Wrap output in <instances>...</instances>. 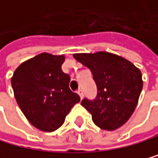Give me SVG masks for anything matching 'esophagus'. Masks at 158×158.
I'll use <instances>...</instances> for the list:
<instances>
[{
    "instance_id": "obj_1",
    "label": "esophagus",
    "mask_w": 158,
    "mask_h": 158,
    "mask_svg": "<svg viewBox=\"0 0 158 158\" xmlns=\"http://www.w3.org/2000/svg\"><path fill=\"white\" fill-rule=\"evenodd\" d=\"M77 94L80 95V98H82V97H84V93H82V90L81 89H78L77 90Z\"/></svg>"
}]
</instances>
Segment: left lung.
<instances>
[{
	"instance_id": "obj_1",
	"label": "left lung",
	"mask_w": 158,
	"mask_h": 158,
	"mask_svg": "<svg viewBox=\"0 0 158 158\" xmlns=\"http://www.w3.org/2000/svg\"><path fill=\"white\" fill-rule=\"evenodd\" d=\"M73 57L90 69L97 84L95 99L81 101L94 124L106 131L123 125L135 110L143 85L139 69L124 57L107 52L74 54Z\"/></svg>"
}]
</instances>
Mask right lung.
<instances>
[{
    "label": "right lung",
    "mask_w": 158,
    "mask_h": 158,
    "mask_svg": "<svg viewBox=\"0 0 158 158\" xmlns=\"http://www.w3.org/2000/svg\"><path fill=\"white\" fill-rule=\"evenodd\" d=\"M64 56L43 52L24 61L12 77L14 94L27 119L40 131H55L81 101L69 89L71 77L61 71Z\"/></svg>",
    "instance_id": "obj_1"
}]
</instances>
